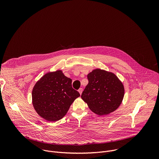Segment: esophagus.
Instances as JSON below:
<instances>
[{
	"instance_id": "obj_1",
	"label": "esophagus",
	"mask_w": 159,
	"mask_h": 159,
	"mask_svg": "<svg viewBox=\"0 0 159 159\" xmlns=\"http://www.w3.org/2000/svg\"><path fill=\"white\" fill-rule=\"evenodd\" d=\"M78 91H79V94L81 95V94H82V88H80V89L78 90Z\"/></svg>"
}]
</instances>
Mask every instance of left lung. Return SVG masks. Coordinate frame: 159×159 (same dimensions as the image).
<instances>
[{"label":"left lung","instance_id":"1","mask_svg":"<svg viewBox=\"0 0 159 159\" xmlns=\"http://www.w3.org/2000/svg\"><path fill=\"white\" fill-rule=\"evenodd\" d=\"M89 80L81 98L95 114L103 116L116 110L121 104L125 87L113 72L100 69L87 75Z\"/></svg>","mask_w":159,"mask_h":159}]
</instances>
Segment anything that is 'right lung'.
<instances>
[{
    "mask_svg": "<svg viewBox=\"0 0 159 159\" xmlns=\"http://www.w3.org/2000/svg\"><path fill=\"white\" fill-rule=\"evenodd\" d=\"M80 94L72 87V79L61 70L48 72L35 84L32 104L38 115L50 122L61 120Z\"/></svg>",
    "mask_w": 159,
    "mask_h": 159,
    "instance_id": "obj_1",
    "label": "right lung"
}]
</instances>
